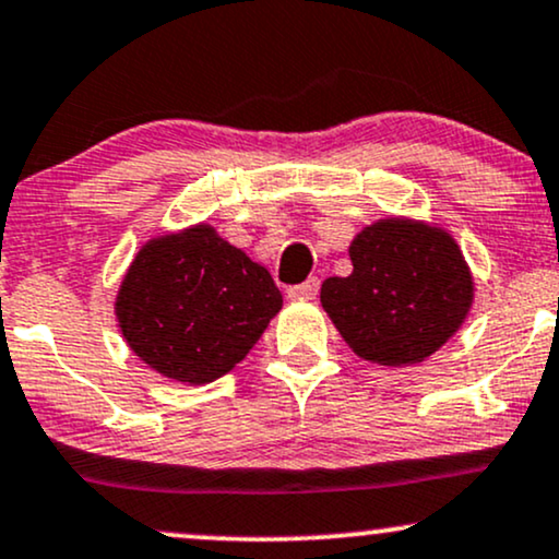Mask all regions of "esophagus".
Listing matches in <instances>:
<instances>
[{
  "mask_svg": "<svg viewBox=\"0 0 559 559\" xmlns=\"http://www.w3.org/2000/svg\"><path fill=\"white\" fill-rule=\"evenodd\" d=\"M320 292V278H307L305 284L288 288V297L292 299H314Z\"/></svg>",
  "mask_w": 559,
  "mask_h": 559,
  "instance_id": "obj_1",
  "label": "esophagus"
}]
</instances>
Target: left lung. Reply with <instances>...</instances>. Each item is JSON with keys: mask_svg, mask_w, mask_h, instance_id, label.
<instances>
[{"mask_svg": "<svg viewBox=\"0 0 559 559\" xmlns=\"http://www.w3.org/2000/svg\"><path fill=\"white\" fill-rule=\"evenodd\" d=\"M354 271L322 281L328 318L361 359L412 367L453 338L474 301V278L445 228L382 218L348 247Z\"/></svg>", "mask_w": 559, "mask_h": 559, "instance_id": "8db88e82", "label": "left lung"}]
</instances>
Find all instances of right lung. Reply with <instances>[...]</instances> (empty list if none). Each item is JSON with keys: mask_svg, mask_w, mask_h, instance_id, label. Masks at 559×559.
Returning <instances> with one entry per match:
<instances>
[{"mask_svg": "<svg viewBox=\"0 0 559 559\" xmlns=\"http://www.w3.org/2000/svg\"><path fill=\"white\" fill-rule=\"evenodd\" d=\"M281 305L265 267L198 224L140 247L114 312L140 361L169 380L205 385L250 354Z\"/></svg>", "mask_w": 559, "mask_h": 559, "instance_id": "1", "label": "right lung"}]
</instances>
